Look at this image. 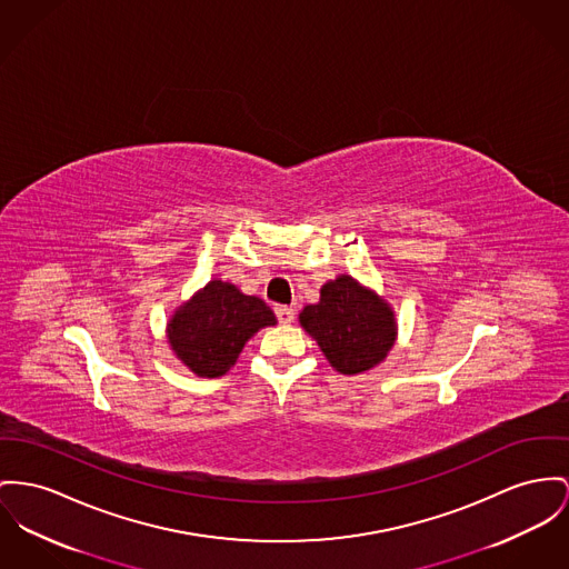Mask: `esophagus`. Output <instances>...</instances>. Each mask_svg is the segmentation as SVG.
Masks as SVG:
<instances>
[{
	"label": "esophagus",
	"instance_id": "1",
	"mask_svg": "<svg viewBox=\"0 0 569 569\" xmlns=\"http://www.w3.org/2000/svg\"><path fill=\"white\" fill-rule=\"evenodd\" d=\"M273 312H276L280 323H293V319H296V310L291 306L278 303V306H273Z\"/></svg>",
	"mask_w": 569,
	"mask_h": 569
}]
</instances>
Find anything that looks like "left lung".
Instances as JSON below:
<instances>
[{"label": "left lung", "instance_id": "8db88e82", "mask_svg": "<svg viewBox=\"0 0 569 569\" xmlns=\"http://www.w3.org/2000/svg\"><path fill=\"white\" fill-rule=\"evenodd\" d=\"M300 323L328 362L345 376L369 371L381 362L397 328L388 303L351 276L323 284L321 300L303 308Z\"/></svg>", "mask_w": 569, "mask_h": 569}]
</instances>
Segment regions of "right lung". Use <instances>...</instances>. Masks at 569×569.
I'll return each instance as SVG.
<instances>
[{"label":"right lung","mask_w":569,"mask_h":569,"mask_svg":"<svg viewBox=\"0 0 569 569\" xmlns=\"http://www.w3.org/2000/svg\"><path fill=\"white\" fill-rule=\"evenodd\" d=\"M273 323L276 315L263 300L213 280L177 310L168 323V339L196 376L220 378L234 365L246 341Z\"/></svg>","instance_id":"obj_1"}]
</instances>
